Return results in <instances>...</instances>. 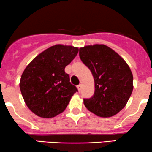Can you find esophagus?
<instances>
[{"instance_id":"1","label":"esophagus","mask_w":152,"mask_h":152,"mask_svg":"<svg viewBox=\"0 0 152 152\" xmlns=\"http://www.w3.org/2000/svg\"><path fill=\"white\" fill-rule=\"evenodd\" d=\"M77 89H78V90H79V93H80L81 90H82V85H78V86H77Z\"/></svg>"}]
</instances>
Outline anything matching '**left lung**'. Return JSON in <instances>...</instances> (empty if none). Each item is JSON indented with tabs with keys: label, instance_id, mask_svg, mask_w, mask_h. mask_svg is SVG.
<instances>
[{
	"label": "left lung",
	"instance_id": "1",
	"mask_svg": "<svg viewBox=\"0 0 152 152\" xmlns=\"http://www.w3.org/2000/svg\"><path fill=\"white\" fill-rule=\"evenodd\" d=\"M79 57L95 82L94 95L84 99L86 108L102 118L118 113L133 90V76L126 62L113 49L99 44L79 48Z\"/></svg>",
	"mask_w": 152,
	"mask_h": 152
}]
</instances>
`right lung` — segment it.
I'll use <instances>...</instances> for the list:
<instances>
[{
	"instance_id": "obj_1",
	"label": "right lung",
	"mask_w": 152,
	"mask_h": 152,
	"mask_svg": "<svg viewBox=\"0 0 152 152\" xmlns=\"http://www.w3.org/2000/svg\"><path fill=\"white\" fill-rule=\"evenodd\" d=\"M79 52L76 47L55 45L36 56L24 70L20 89L26 104L37 116L49 118L62 113L77 88L65 68Z\"/></svg>"
}]
</instances>
